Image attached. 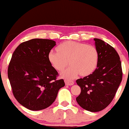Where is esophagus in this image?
<instances>
[{
  "instance_id": "esophagus-1",
  "label": "esophagus",
  "mask_w": 129,
  "mask_h": 129,
  "mask_svg": "<svg viewBox=\"0 0 129 129\" xmlns=\"http://www.w3.org/2000/svg\"><path fill=\"white\" fill-rule=\"evenodd\" d=\"M65 83H66V85L68 86H72L74 84V82L72 80H64Z\"/></svg>"
}]
</instances>
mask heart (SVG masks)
<instances>
[{"instance_id":"1","label":"heart","mask_w":129,"mask_h":129,"mask_svg":"<svg viewBox=\"0 0 129 129\" xmlns=\"http://www.w3.org/2000/svg\"><path fill=\"white\" fill-rule=\"evenodd\" d=\"M57 53L51 51L48 60L56 70L61 72L69 64L70 67L61 73L64 78L72 79L79 74L87 76L93 73L98 66L99 53L92 45L73 41H66L56 48Z\"/></svg>"}]
</instances>
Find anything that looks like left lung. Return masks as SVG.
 I'll return each mask as SVG.
<instances>
[{"label": "left lung", "mask_w": 129, "mask_h": 129, "mask_svg": "<svg viewBox=\"0 0 129 129\" xmlns=\"http://www.w3.org/2000/svg\"><path fill=\"white\" fill-rule=\"evenodd\" d=\"M94 40L99 53L98 66L90 75L76 80L81 88L76 101L83 109L97 112L112 102L122 80L123 72L115 49L99 39Z\"/></svg>", "instance_id": "left-lung-1"}]
</instances>
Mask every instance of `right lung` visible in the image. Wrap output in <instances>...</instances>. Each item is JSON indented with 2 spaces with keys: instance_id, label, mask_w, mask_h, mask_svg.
Instances as JSON below:
<instances>
[{
  "instance_id": "1",
  "label": "right lung",
  "mask_w": 129,
  "mask_h": 129,
  "mask_svg": "<svg viewBox=\"0 0 129 129\" xmlns=\"http://www.w3.org/2000/svg\"><path fill=\"white\" fill-rule=\"evenodd\" d=\"M54 40L33 39L20 44L12 54L8 75L12 92L20 105L30 110H43L56 100L64 86L63 79L48 60Z\"/></svg>"
}]
</instances>
